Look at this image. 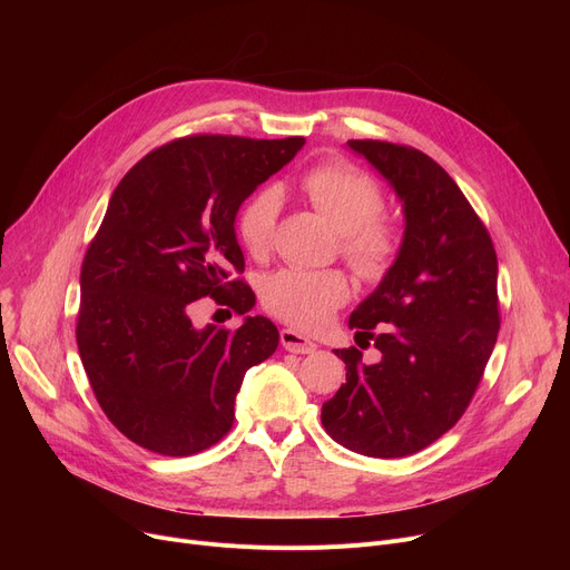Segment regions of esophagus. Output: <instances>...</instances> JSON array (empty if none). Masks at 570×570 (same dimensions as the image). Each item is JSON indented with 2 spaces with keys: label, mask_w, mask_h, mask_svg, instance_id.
I'll return each mask as SVG.
<instances>
[{
  "label": "esophagus",
  "mask_w": 570,
  "mask_h": 570,
  "mask_svg": "<svg viewBox=\"0 0 570 570\" xmlns=\"http://www.w3.org/2000/svg\"><path fill=\"white\" fill-rule=\"evenodd\" d=\"M279 340H282V346L291 353H314L318 348L309 337L291 331V327H284V331L279 333Z\"/></svg>",
  "instance_id": "esophagus-1"
}]
</instances>
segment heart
<instances>
[{
  "label": "heart",
  "instance_id": "1",
  "mask_svg": "<svg viewBox=\"0 0 570 570\" xmlns=\"http://www.w3.org/2000/svg\"><path fill=\"white\" fill-rule=\"evenodd\" d=\"M303 191L318 213L342 233V254L361 275H379L395 249L393 228L381 213V191L372 179L348 166H318L303 177ZM282 194L258 189L237 215V237L254 256L273 239ZM348 301V282L340 269L286 267L263 286L265 307L282 321L314 331Z\"/></svg>",
  "mask_w": 570,
  "mask_h": 570
}]
</instances>
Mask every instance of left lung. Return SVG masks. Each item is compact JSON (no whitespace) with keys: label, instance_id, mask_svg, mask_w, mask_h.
Wrapping results in <instances>:
<instances>
[{"label":"left lung","instance_id":"1","mask_svg":"<svg viewBox=\"0 0 570 570\" xmlns=\"http://www.w3.org/2000/svg\"><path fill=\"white\" fill-rule=\"evenodd\" d=\"M346 145L400 198L404 235L348 318L355 342L372 340L381 357L367 365L355 346L335 351L346 383L323 404L321 423L353 453L404 458L451 430L481 383L499 333L497 252L455 179L421 149Z\"/></svg>","mask_w":570,"mask_h":570}]
</instances>
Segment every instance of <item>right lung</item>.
Wrapping results in <instances>:
<instances>
[{"mask_svg": "<svg viewBox=\"0 0 570 570\" xmlns=\"http://www.w3.org/2000/svg\"><path fill=\"white\" fill-rule=\"evenodd\" d=\"M305 138L189 136L142 157L110 196L80 269L76 340L108 421L147 451L185 458L233 425L249 367L279 344L277 325L245 316L237 331L196 327L194 303L237 314L256 305L243 279L235 217Z\"/></svg>", "mask_w": 570, "mask_h": 570, "instance_id": "obj_1", "label": "right lung"}]
</instances>
